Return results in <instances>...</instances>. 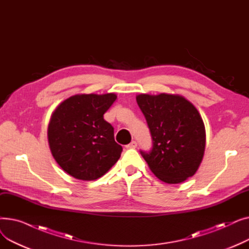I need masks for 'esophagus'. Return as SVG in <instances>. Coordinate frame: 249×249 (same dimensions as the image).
<instances>
[{"label": "esophagus", "instance_id": "1", "mask_svg": "<svg viewBox=\"0 0 249 249\" xmlns=\"http://www.w3.org/2000/svg\"><path fill=\"white\" fill-rule=\"evenodd\" d=\"M136 146H137V142L132 141L131 143H129L128 145H126V148H136Z\"/></svg>", "mask_w": 249, "mask_h": 249}]
</instances>
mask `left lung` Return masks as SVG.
Instances as JSON below:
<instances>
[{
    "instance_id": "1",
    "label": "left lung",
    "mask_w": 249,
    "mask_h": 249,
    "mask_svg": "<svg viewBox=\"0 0 249 249\" xmlns=\"http://www.w3.org/2000/svg\"><path fill=\"white\" fill-rule=\"evenodd\" d=\"M152 138L150 152L140 150L150 171L167 184L193 177L202 162L206 130L194 105L179 95L136 96Z\"/></svg>"
}]
</instances>
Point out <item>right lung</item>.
Masks as SVG:
<instances>
[{"label": "right lung", "mask_w": 249, "mask_h": 249, "mask_svg": "<svg viewBox=\"0 0 249 249\" xmlns=\"http://www.w3.org/2000/svg\"><path fill=\"white\" fill-rule=\"evenodd\" d=\"M116 99L114 93L78 94L52 113L47 130L51 153L74 178L97 179L120 159L122 146L114 139L113 126L104 119Z\"/></svg>", "instance_id": "add662e5"}]
</instances>
